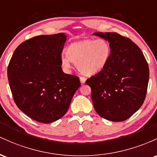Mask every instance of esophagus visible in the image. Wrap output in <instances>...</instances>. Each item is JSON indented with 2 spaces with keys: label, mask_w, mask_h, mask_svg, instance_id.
Returning <instances> with one entry per match:
<instances>
[{
  "label": "esophagus",
  "mask_w": 157,
  "mask_h": 157,
  "mask_svg": "<svg viewBox=\"0 0 157 157\" xmlns=\"http://www.w3.org/2000/svg\"><path fill=\"white\" fill-rule=\"evenodd\" d=\"M80 82H81V84H84L85 83V82H86V78L85 77H84V76H81L80 78Z\"/></svg>",
  "instance_id": "obj_1"
}]
</instances>
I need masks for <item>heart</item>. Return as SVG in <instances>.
Returning <instances> with one entry per match:
<instances>
[{
	"instance_id": "heart-1",
	"label": "heart",
	"mask_w": 157,
	"mask_h": 157,
	"mask_svg": "<svg viewBox=\"0 0 157 157\" xmlns=\"http://www.w3.org/2000/svg\"><path fill=\"white\" fill-rule=\"evenodd\" d=\"M111 55V47L105 39H86L68 46L67 54L61 56V64L69 71L72 62L81 73L93 75L105 69Z\"/></svg>"
}]
</instances>
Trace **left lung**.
I'll use <instances>...</instances> for the list:
<instances>
[{
  "label": "left lung",
  "instance_id": "1",
  "mask_svg": "<svg viewBox=\"0 0 157 157\" xmlns=\"http://www.w3.org/2000/svg\"><path fill=\"white\" fill-rule=\"evenodd\" d=\"M107 40L111 55L105 69L86 81L91 98L100 117L122 121L143 104L149 80V68L140 47L116 33H95Z\"/></svg>",
  "mask_w": 157,
  "mask_h": 157
}]
</instances>
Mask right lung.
<instances>
[{
    "label": "right lung",
    "mask_w": 157,
    "mask_h": 157,
    "mask_svg": "<svg viewBox=\"0 0 157 157\" xmlns=\"http://www.w3.org/2000/svg\"><path fill=\"white\" fill-rule=\"evenodd\" d=\"M65 33L39 36L23 42L7 68L10 87L17 107L41 123L61 119L81 86L78 76L61 69Z\"/></svg>",
    "instance_id": "right-lung-1"
}]
</instances>
